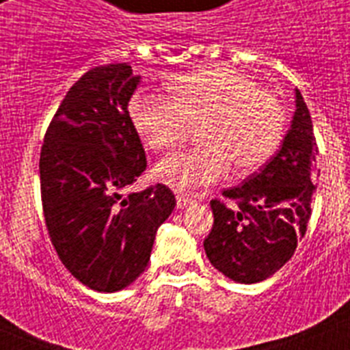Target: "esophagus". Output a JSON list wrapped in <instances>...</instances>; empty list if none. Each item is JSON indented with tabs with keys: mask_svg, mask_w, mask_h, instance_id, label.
Here are the masks:
<instances>
[{
	"mask_svg": "<svg viewBox=\"0 0 350 350\" xmlns=\"http://www.w3.org/2000/svg\"><path fill=\"white\" fill-rule=\"evenodd\" d=\"M194 200L191 196H187V194H177V206L178 208H185V206L193 205Z\"/></svg>",
	"mask_w": 350,
	"mask_h": 350,
	"instance_id": "34e87169",
	"label": "esophagus"
}]
</instances>
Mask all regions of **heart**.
<instances>
[{"label":"heart","mask_w":350,"mask_h":350,"mask_svg":"<svg viewBox=\"0 0 350 350\" xmlns=\"http://www.w3.org/2000/svg\"><path fill=\"white\" fill-rule=\"evenodd\" d=\"M166 98L137 92L128 112L145 147L170 152L198 126L202 145L157 165L159 180L177 191H194L237 173L261 168L279 148L286 110L273 92L231 68H203L165 83Z\"/></svg>","instance_id":"1"}]
</instances>
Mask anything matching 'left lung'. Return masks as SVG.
I'll return each mask as SVG.
<instances>
[{
	"mask_svg": "<svg viewBox=\"0 0 350 350\" xmlns=\"http://www.w3.org/2000/svg\"><path fill=\"white\" fill-rule=\"evenodd\" d=\"M317 154L310 112L296 89V112L279 152L242 185L222 191L233 206L210 202L213 226L203 247L228 279L261 282L295 254L312 215Z\"/></svg>",
	"mask_w": 350,
	"mask_h": 350,
	"instance_id": "1",
	"label": "left lung"
}]
</instances>
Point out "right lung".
I'll list each match as a JSON object with an SVG mask.
<instances>
[{
	"mask_svg": "<svg viewBox=\"0 0 350 350\" xmlns=\"http://www.w3.org/2000/svg\"><path fill=\"white\" fill-rule=\"evenodd\" d=\"M138 82L128 63L85 71L52 117L40 152L52 245L79 282L101 293L144 273L157 228L175 208L165 184L122 194L147 168L128 112Z\"/></svg>",
	"mask_w": 350,
	"mask_h": 350,
	"instance_id": "obj_1",
	"label": "right lung"
}]
</instances>
